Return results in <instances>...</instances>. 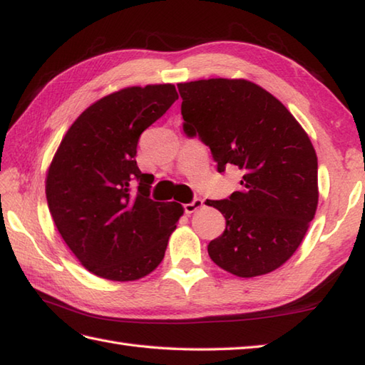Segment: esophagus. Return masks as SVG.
<instances>
[{"mask_svg":"<svg viewBox=\"0 0 365 365\" xmlns=\"http://www.w3.org/2000/svg\"><path fill=\"white\" fill-rule=\"evenodd\" d=\"M202 206H203L202 198H194L190 203H184V211H185V215H192L194 211L200 210Z\"/></svg>","mask_w":365,"mask_h":365,"instance_id":"obj_1","label":"esophagus"}]
</instances>
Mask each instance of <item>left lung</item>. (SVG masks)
I'll return each mask as SVG.
<instances>
[{"label": "left lung", "instance_id": "8db88e82", "mask_svg": "<svg viewBox=\"0 0 365 365\" xmlns=\"http://www.w3.org/2000/svg\"><path fill=\"white\" fill-rule=\"evenodd\" d=\"M182 130L210 148L219 173L235 165L242 190L206 200L225 217L211 240L212 262L252 278L283 265L297 250L318 206L313 144L283 103L245 79L178 84Z\"/></svg>", "mask_w": 365, "mask_h": 365}]
</instances>
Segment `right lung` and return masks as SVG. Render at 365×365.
I'll return each mask as SVG.
<instances>
[{
    "label": "right lung",
    "mask_w": 365,
    "mask_h": 365,
    "mask_svg": "<svg viewBox=\"0 0 365 365\" xmlns=\"http://www.w3.org/2000/svg\"><path fill=\"white\" fill-rule=\"evenodd\" d=\"M178 100L175 86L128 87L93 103L68 130L46 181L61 238L97 277L135 281L162 262L184 212L150 198L153 175L136 165L141 133Z\"/></svg>",
    "instance_id": "add662e5"
}]
</instances>
